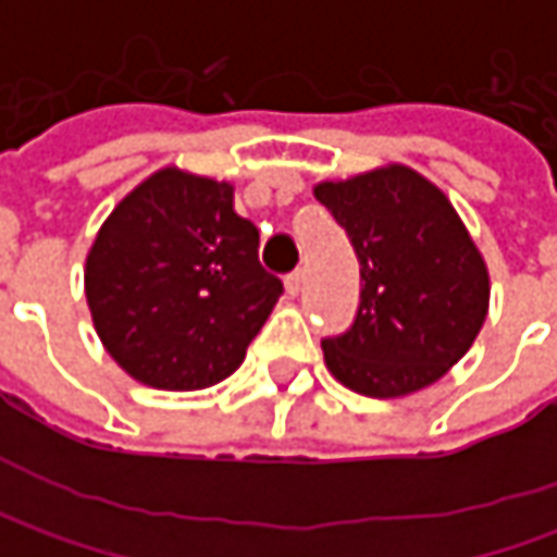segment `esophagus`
<instances>
[{"label":"esophagus","instance_id":"esophagus-1","mask_svg":"<svg viewBox=\"0 0 557 557\" xmlns=\"http://www.w3.org/2000/svg\"><path fill=\"white\" fill-rule=\"evenodd\" d=\"M285 288H288L290 297H297L300 288H304V269H294L288 278H285Z\"/></svg>","mask_w":557,"mask_h":557}]
</instances>
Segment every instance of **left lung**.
Returning a JSON list of instances; mask_svg holds the SVG:
<instances>
[{
  "label": "left lung",
  "mask_w": 557,
  "mask_h": 557,
  "mask_svg": "<svg viewBox=\"0 0 557 557\" xmlns=\"http://www.w3.org/2000/svg\"><path fill=\"white\" fill-rule=\"evenodd\" d=\"M315 201L359 260L350 329L322 341L329 372L356 394H416L449 372L481 332L490 275L456 207L409 166L319 183Z\"/></svg>",
  "instance_id": "obj_1"
}]
</instances>
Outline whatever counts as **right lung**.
Here are the masks:
<instances>
[{"label":"right lung","instance_id":"add662e5","mask_svg":"<svg viewBox=\"0 0 557 557\" xmlns=\"http://www.w3.org/2000/svg\"><path fill=\"white\" fill-rule=\"evenodd\" d=\"M232 185L158 170L98 228L86 300L104 350L158 391H201L245 362L282 294Z\"/></svg>","mask_w":557,"mask_h":557}]
</instances>
